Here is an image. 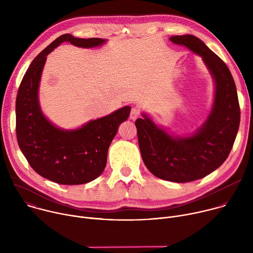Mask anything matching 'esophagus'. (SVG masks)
<instances>
[{"label":"esophagus","mask_w":253,"mask_h":253,"mask_svg":"<svg viewBox=\"0 0 253 253\" xmlns=\"http://www.w3.org/2000/svg\"><path fill=\"white\" fill-rule=\"evenodd\" d=\"M141 115V111L138 107H133L130 112V119L135 120L136 118H138Z\"/></svg>","instance_id":"34e87169"}]
</instances>
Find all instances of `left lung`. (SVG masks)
<instances>
[{"instance_id":"left-lung-1","label":"left lung","mask_w":253,"mask_h":253,"mask_svg":"<svg viewBox=\"0 0 253 253\" xmlns=\"http://www.w3.org/2000/svg\"><path fill=\"white\" fill-rule=\"evenodd\" d=\"M170 41L184 45L203 58L215 81L212 111L196 134L173 138L146 115L137 119L139 148L143 162L158 178L184 183L201 179L228 157L240 122L236 86L226 64L192 35L174 36Z\"/></svg>"}]
</instances>
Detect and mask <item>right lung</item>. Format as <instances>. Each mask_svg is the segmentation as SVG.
<instances>
[{
    "label": "right lung",
    "instance_id": "obj_1",
    "mask_svg": "<svg viewBox=\"0 0 253 253\" xmlns=\"http://www.w3.org/2000/svg\"><path fill=\"white\" fill-rule=\"evenodd\" d=\"M65 41L83 48L105 42L64 34L33 60L17 94L16 134L21 151L39 175L59 184L77 185L92 181L104 171L108 148L120 124L128 119L131 108L123 107L73 131L61 130L45 118L38 101L42 70L47 55Z\"/></svg>",
    "mask_w": 253,
    "mask_h": 253
}]
</instances>
